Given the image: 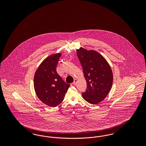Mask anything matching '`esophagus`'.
I'll list each match as a JSON object with an SVG mask.
<instances>
[{"mask_svg":"<svg viewBox=\"0 0 146 146\" xmlns=\"http://www.w3.org/2000/svg\"><path fill=\"white\" fill-rule=\"evenodd\" d=\"M77 82H78V80L75 79L74 80V82H73V84H74V85H76V84H77Z\"/></svg>","mask_w":146,"mask_h":146,"instance_id":"1","label":"esophagus"}]
</instances>
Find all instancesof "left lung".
I'll use <instances>...</instances> for the list:
<instances>
[{"label":"left lung","instance_id":"1","mask_svg":"<svg viewBox=\"0 0 146 146\" xmlns=\"http://www.w3.org/2000/svg\"><path fill=\"white\" fill-rule=\"evenodd\" d=\"M82 66L87 89L82 96L92 104L103 101L110 91L113 82V73L106 59L95 50L84 48L76 50Z\"/></svg>","mask_w":146,"mask_h":146}]
</instances>
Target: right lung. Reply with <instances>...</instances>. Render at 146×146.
<instances>
[{"instance_id":"1","label":"right lung","mask_w":146,"mask_h":146,"mask_svg":"<svg viewBox=\"0 0 146 146\" xmlns=\"http://www.w3.org/2000/svg\"><path fill=\"white\" fill-rule=\"evenodd\" d=\"M62 53H54L44 59L35 71L34 87L37 96L45 105L55 107L64 100L70 84L58 74L56 67Z\"/></svg>"}]
</instances>
